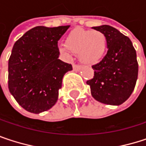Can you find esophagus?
I'll use <instances>...</instances> for the list:
<instances>
[{"label": "esophagus", "mask_w": 146, "mask_h": 146, "mask_svg": "<svg viewBox=\"0 0 146 146\" xmlns=\"http://www.w3.org/2000/svg\"><path fill=\"white\" fill-rule=\"evenodd\" d=\"M73 68L74 71H78V70H80V69L82 68V66H81V65H79V64H74Z\"/></svg>", "instance_id": "esophagus-1"}]
</instances>
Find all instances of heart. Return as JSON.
<instances>
[{
    "label": "heart",
    "instance_id": "1",
    "mask_svg": "<svg viewBox=\"0 0 146 146\" xmlns=\"http://www.w3.org/2000/svg\"><path fill=\"white\" fill-rule=\"evenodd\" d=\"M106 37L101 31L75 29L66 38V45H61L60 50L78 53L79 59L87 64H93L101 60L106 49Z\"/></svg>",
    "mask_w": 146,
    "mask_h": 146
}]
</instances>
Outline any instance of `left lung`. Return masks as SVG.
I'll return each mask as SVG.
<instances>
[{"instance_id": "8db88e82", "label": "left lung", "mask_w": 146, "mask_h": 146, "mask_svg": "<svg viewBox=\"0 0 146 146\" xmlns=\"http://www.w3.org/2000/svg\"><path fill=\"white\" fill-rule=\"evenodd\" d=\"M102 32L107 41V52L102 61L92 66L94 77L87 80L92 96L107 105H121L134 90L139 65L136 50L128 36L109 25L93 27Z\"/></svg>"}]
</instances>
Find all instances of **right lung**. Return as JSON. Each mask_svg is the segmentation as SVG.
<instances>
[{
    "mask_svg": "<svg viewBox=\"0 0 146 146\" xmlns=\"http://www.w3.org/2000/svg\"><path fill=\"white\" fill-rule=\"evenodd\" d=\"M69 27L37 26L15 42L8 61V89L26 111L40 113L57 101L64 74L73 70L58 59V40Z\"/></svg>",
    "mask_w": 146,
    "mask_h": 146,
    "instance_id": "right-lung-1",
    "label": "right lung"
}]
</instances>
